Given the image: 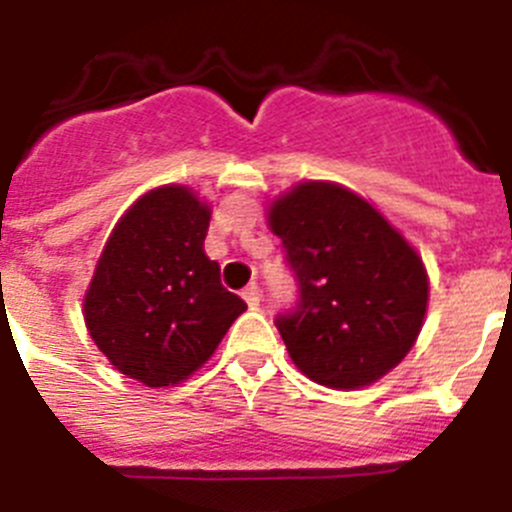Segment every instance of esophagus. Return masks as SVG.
Segmentation results:
<instances>
[{
    "mask_svg": "<svg viewBox=\"0 0 512 512\" xmlns=\"http://www.w3.org/2000/svg\"><path fill=\"white\" fill-rule=\"evenodd\" d=\"M243 300L248 302V307H259V302H261V295H259V287H256V284H248L246 289H243Z\"/></svg>",
    "mask_w": 512,
    "mask_h": 512,
    "instance_id": "1",
    "label": "esophagus"
}]
</instances>
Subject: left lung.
I'll return each mask as SVG.
<instances>
[{
	"label": "left lung",
	"instance_id": "left-lung-1",
	"mask_svg": "<svg viewBox=\"0 0 512 512\" xmlns=\"http://www.w3.org/2000/svg\"><path fill=\"white\" fill-rule=\"evenodd\" d=\"M295 274L297 302L277 328L305 377L359 390L413 348L428 307L423 261L359 194L328 182L297 184L269 210Z\"/></svg>",
	"mask_w": 512,
	"mask_h": 512
}]
</instances>
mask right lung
I'll use <instances>...</instances> for the list:
<instances>
[{
    "instance_id": "1",
    "label": "right lung",
    "mask_w": 512,
    "mask_h": 512,
    "mask_svg": "<svg viewBox=\"0 0 512 512\" xmlns=\"http://www.w3.org/2000/svg\"><path fill=\"white\" fill-rule=\"evenodd\" d=\"M210 207L187 187L143 194L112 230L84 297L89 336L125 377L179 384L223 341L246 302L207 259Z\"/></svg>"
}]
</instances>
